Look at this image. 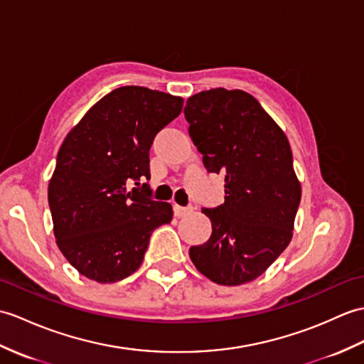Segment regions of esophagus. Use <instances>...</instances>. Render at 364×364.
<instances>
[{"label":"esophagus","instance_id":"34e87169","mask_svg":"<svg viewBox=\"0 0 364 364\" xmlns=\"http://www.w3.org/2000/svg\"><path fill=\"white\" fill-rule=\"evenodd\" d=\"M192 210H193V208H192V206H180V205H173V214H175L176 217H183V215H186V214L192 213Z\"/></svg>","mask_w":364,"mask_h":364}]
</instances>
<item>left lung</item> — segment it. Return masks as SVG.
I'll return each mask as SVG.
<instances>
[{"instance_id": "8db88e82", "label": "left lung", "mask_w": 364, "mask_h": 364, "mask_svg": "<svg viewBox=\"0 0 364 364\" xmlns=\"http://www.w3.org/2000/svg\"><path fill=\"white\" fill-rule=\"evenodd\" d=\"M184 117L208 172L225 178V203L201 208L208 242L191 247L201 274L220 285L255 281L289 247L301 201L289 139L257 100L214 88L188 99Z\"/></svg>"}]
</instances>
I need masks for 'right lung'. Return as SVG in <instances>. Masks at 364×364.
Wrapping results in <instances>:
<instances>
[{
    "label": "right lung",
    "mask_w": 364,
    "mask_h": 364,
    "mask_svg": "<svg viewBox=\"0 0 364 364\" xmlns=\"http://www.w3.org/2000/svg\"><path fill=\"white\" fill-rule=\"evenodd\" d=\"M183 99L121 87L92 105L68 133L48 188L57 245L91 281L112 284L136 272L150 235L171 223L168 203L150 198L149 151L181 113Z\"/></svg>",
    "instance_id": "right-lung-1"
}]
</instances>
